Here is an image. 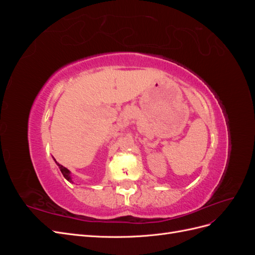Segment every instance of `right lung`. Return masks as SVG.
<instances>
[{
	"instance_id": "1",
	"label": "right lung",
	"mask_w": 255,
	"mask_h": 255,
	"mask_svg": "<svg viewBox=\"0 0 255 255\" xmlns=\"http://www.w3.org/2000/svg\"><path fill=\"white\" fill-rule=\"evenodd\" d=\"M57 164V166L59 167V169H60V171H61V173H63V175L65 176V179L66 180H68L69 182H71V176H70V171L68 170V169L66 168V167H64L63 165H60V164H58V163H56Z\"/></svg>"
}]
</instances>
